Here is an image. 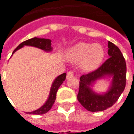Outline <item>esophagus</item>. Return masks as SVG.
I'll use <instances>...</instances> for the list:
<instances>
[{
  "instance_id": "1",
  "label": "esophagus",
  "mask_w": 134,
  "mask_h": 134,
  "mask_svg": "<svg viewBox=\"0 0 134 134\" xmlns=\"http://www.w3.org/2000/svg\"><path fill=\"white\" fill-rule=\"evenodd\" d=\"M74 75V72L73 71H69L67 73V78H70V77H72Z\"/></svg>"
}]
</instances>
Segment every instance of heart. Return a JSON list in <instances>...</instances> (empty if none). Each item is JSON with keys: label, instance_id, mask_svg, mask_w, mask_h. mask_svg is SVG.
Masks as SVG:
<instances>
[{"label": "heart", "instance_id": "heart-1", "mask_svg": "<svg viewBox=\"0 0 134 134\" xmlns=\"http://www.w3.org/2000/svg\"><path fill=\"white\" fill-rule=\"evenodd\" d=\"M67 58L72 62L81 61V67L86 71L96 70L104 58V50L100 44L80 42L67 52Z\"/></svg>", "mask_w": 134, "mask_h": 134}]
</instances>
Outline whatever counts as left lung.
<instances>
[{"label":"left lung","mask_w":134,"mask_h":134,"mask_svg":"<svg viewBox=\"0 0 134 134\" xmlns=\"http://www.w3.org/2000/svg\"><path fill=\"white\" fill-rule=\"evenodd\" d=\"M108 48L109 59L97 70L80 77L77 100L90 112H100L111 107L126 87V60L118 47L110 41H108ZM105 76L113 77L112 86L105 94L95 93L90 87L96 80Z\"/></svg>","instance_id":"8db88e82"}]
</instances>
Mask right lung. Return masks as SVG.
<instances>
[{
    "label": "right lung",
    "instance_id": "obj_1",
    "mask_svg": "<svg viewBox=\"0 0 134 134\" xmlns=\"http://www.w3.org/2000/svg\"><path fill=\"white\" fill-rule=\"evenodd\" d=\"M24 46H31L34 47H37L38 48H41L42 50L45 51H52V47H51V41L49 39H45V38H33L31 39H29L27 41L22 42L19 45L15 48V50L13 51V54L14 53L16 50H18L19 48H22ZM66 78V73H63L60 75L59 76H58L54 81L53 82V84L51 86V91H50V94L48 96V99L46 101V102L45 103L41 108H39L37 110H35L33 112L27 113L28 114H32V115H43L45 114L47 112H48L51 108L53 106L56 97H57V92L59 88L62 83L64 82V80Z\"/></svg>",
    "mask_w": 134,
    "mask_h": 134
}]
</instances>
